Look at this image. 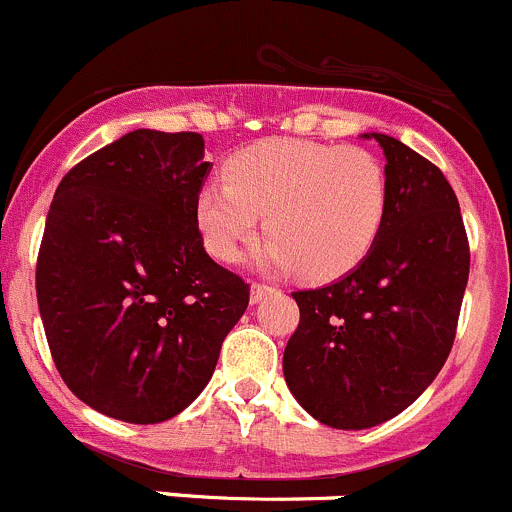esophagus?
<instances>
[{
	"instance_id": "obj_1",
	"label": "esophagus",
	"mask_w": 512,
	"mask_h": 512,
	"mask_svg": "<svg viewBox=\"0 0 512 512\" xmlns=\"http://www.w3.org/2000/svg\"><path fill=\"white\" fill-rule=\"evenodd\" d=\"M271 286H266V284H251V304H259L261 299H264L266 294H271Z\"/></svg>"
}]
</instances>
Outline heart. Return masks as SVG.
<instances>
[{
	"label": "heart",
	"instance_id": "1",
	"mask_svg": "<svg viewBox=\"0 0 512 512\" xmlns=\"http://www.w3.org/2000/svg\"><path fill=\"white\" fill-rule=\"evenodd\" d=\"M387 173L354 145L271 138L241 150L226 175L206 180L196 223L218 261H236L266 213L261 264L314 281L339 279L364 261L387 218Z\"/></svg>",
	"mask_w": 512,
	"mask_h": 512
}]
</instances>
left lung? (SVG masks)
Segmentation results:
<instances>
[{
    "label": "left lung",
    "instance_id": "left-lung-1",
    "mask_svg": "<svg viewBox=\"0 0 512 512\" xmlns=\"http://www.w3.org/2000/svg\"><path fill=\"white\" fill-rule=\"evenodd\" d=\"M389 203L372 251L339 281L294 291L284 377L321 425L367 430L425 392L455 342L470 274L460 203L437 165L389 135Z\"/></svg>",
    "mask_w": 512,
    "mask_h": 512
}]
</instances>
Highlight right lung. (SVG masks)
Instances as JSON below:
<instances>
[{
  "label": "right lung",
  "instance_id": "right-lung-1",
  "mask_svg": "<svg viewBox=\"0 0 512 512\" xmlns=\"http://www.w3.org/2000/svg\"><path fill=\"white\" fill-rule=\"evenodd\" d=\"M198 133L133 130L57 186L37 256V304L75 397L133 425L186 410L216 369L248 284L203 248Z\"/></svg>",
  "mask_w": 512,
  "mask_h": 512
}]
</instances>
